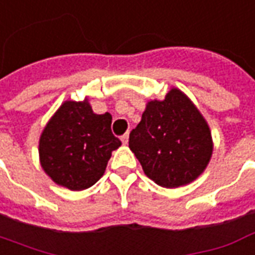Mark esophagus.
<instances>
[{
	"mask_svg": "<svg viewBox=\"0 0 255 255\" xmlns=\"http://www.w3.org/2000/svg\"><path fill=\"white\" fill-rule=\"evenodd\" d=\"M128 137H129V135H128V132H126L124 135L122 136V142L124 143V144H127L128 143Z\"/></svg>",
	"mask_w": 255,
	"mask_h": 255,
	"instance_id": "esophagus-1",
	"label": "esophagus"
}]
</instances>
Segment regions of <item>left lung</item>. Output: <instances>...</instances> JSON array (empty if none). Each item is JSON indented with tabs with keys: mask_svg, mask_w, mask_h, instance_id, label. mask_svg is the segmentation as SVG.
<instances>
[{
	"mask_svg": "<svg viewBox=\"0 0 255 255\" xmlns=\"http://www.w3.org/2000/svg\"><path fill=\"white\" fill-rule=\"evenodd\" d=\"M128 143L147 177L163 188L196 180L212 155L208 124L178 89L147 104Z\"/></svg>",
	"mask_w": 255,
	"mask_h": 255,
	"instance_id": "1",
	"label": "left lung"
}]
</instances>
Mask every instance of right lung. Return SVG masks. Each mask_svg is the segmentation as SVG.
<instances>
[{
    "label": "right lung",
    "mask_w": 255,
    "mask_h": 255,
    "mask_svg": "<svg viewBox=\"0 0 255 255\" xmlns=\"http://www.w3.org/2000/svg\"><path fill=\"white\" fill-rule=\"evenodd\" d=\"M111 113L96 115L88 101H66L40 136V163L58 185L82 190L101 178L122 142L112 133Z\"/></svg>",
    "instance_id": "add662e5"
}]
</instances>
